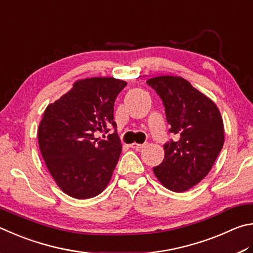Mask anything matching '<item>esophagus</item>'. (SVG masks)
I'll list each match as a JSON object with an SVG mask.
<instances>
[{"mask_svg":"<svg viewBox=\"0 0 253 253\" xmlns=\"http://www.w3.org/2000/svg\"><path fill=\"white\" fill-rule=\"evenodd\" d=\"M148 145V143H143V144H139V143H132V144H130V147L132 148V149H134V150H141V149H143V148H145Z\"/></svg>","mask_w":253,"mask_h":253,"instance_id":"obj_1","label":"esophagus"}]
</instances>
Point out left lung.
Listing matches in <instances>:
<instances>
[{
  "label": "left lung",
  "instance_id": "8db88e82",
  "mask_svg": "<svg viewBox=\"0 0 253 253\" xmlns=\"http://www.w3.org/2000/svg\"><path fill=\"white\" fill-rule=\"evenodd\" d=\"M147 84L160 96L170 133L176 135L163 145L165 159L153 172L167 189L187 191L209 173L223 147L222 118L213 102L187 80L163 75Z\"/></svg>",
  "mask_w": 253,
  "mask_h": 253
}]
</instances>
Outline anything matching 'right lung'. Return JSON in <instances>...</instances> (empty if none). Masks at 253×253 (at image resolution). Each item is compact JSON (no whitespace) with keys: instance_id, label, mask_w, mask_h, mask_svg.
<instances>
[{"instance_id":"1","label":"right lung","mask_w":253,"mask_h":253,"mask_svg":"<svg viewBox=\"0 0 253 253\" xmlns=\"http://www.w3.org/2000/svg\"><path fill=\"white\" fill-rule=\"evenodd\" d=\"M126 82L113 78H90L44 111L39 145L45 165L61 190L75 199L100 194L112 176L122 144L113 121L114 101ZM114 133L105 140L95 131Z\"/></svg>"}]
</instances>
